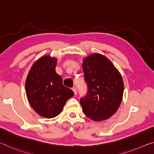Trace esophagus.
Returning a JSON list of instances; mask_svg holds the SVG:
<instances>
[{
    "instance_id": "34e87169",
    "label": "esophagus",
    "mask_w": 154,
    "mask_h": 154,
    "mask_svg": "<svg viewBox=\"0 0 154 154\" xmlns=\"http://www.w3.org/2000/svg\"><path fill=\"white\" fill-rule=\"evenodd\" d=\"M72 91H73V92H74L75 94H77V89H76V88L73 87V88H72Z\"/></svg>"
}]
</instances>
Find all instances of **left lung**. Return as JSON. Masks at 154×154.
<instances>
[{"label": "left lung", "instance_id": "8db88e82", "mask_svg": "<svg viewBox=\"0 0 154 154\" xmlns=\"http://www.w3.org/2000/svg\"><path fill=\"white\" fill-rule=\"evenodd\" d=\"M82 68L88 88L87 95L80 99L83 113L92 120H105L122 103V75L106 57L98 53L83 59Z\"/></svg>", "mask_w": 154, "mask_h": 154}]
</instances>
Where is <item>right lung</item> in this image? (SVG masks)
Returning <instances> with one entry per match:
<instances>
[{"label": "right lung", "instance_id": "add662e5", "mask_svg": "<svg viewBox=\"0 0 154 154\" xmlns=\"http://www.w3.org/2000/svg\"><path fill=\"white\" fill-rule=\"evenodd\" d=\"M57 59L44 56L31 67L26 80V93L30 105L39 116L53 118L60 113L67 100L74 96L62 84L55 71Z\"/></svg>", "mask_w": 154, "mask_h": 154}]
</instances>
